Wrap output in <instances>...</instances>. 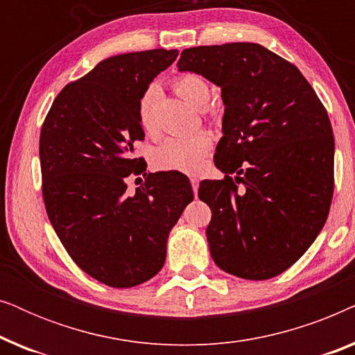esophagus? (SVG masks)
Segmentation results:
<instances>
[{
	"mask_svg": "<svg viewBox=\"0 0 355 355\" xmlns=\"http://www.w3.org/2000/svg\"><path fill=\"white\" fill-rule=\"evenodd\" d=\"M191 184H192V191L193 193L197 196V191H198V178L197 176H191Z\"/></svg>",
	"mask_w": 355,
	"mask_h": 355,
	"instance_id": "34e87169",
	"label": "esophagus"
}]
</instances>
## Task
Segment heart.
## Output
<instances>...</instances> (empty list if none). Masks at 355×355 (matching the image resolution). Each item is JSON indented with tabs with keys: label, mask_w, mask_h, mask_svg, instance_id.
I'll return each mask as SVG.
<instances>
[{
	"label": "heart",
	"mask_w": 355,
	"mask_h": 355,
	"mask_svg": "<svg viewBox=\"0 0 355 355\" xmlns=\"http://www.w3.org/2000/svg\"><path fill=\"white\" fill-rule=\"evenodd\" d=\"M173 89L176 94L196 108H205L210 100V87L200 76L179 74L174 77ZM159 98L157 85L147 87L142 98L139 101V121L144 132L148 135L157 134V121H155V106ZM213 147V139L207 132L191 135H174L164 140L155 150V164L162 169L179 173H197L203 166L207 155Z\"/></svg>",
	"instance_id": "heart-1"
}]
</instances>
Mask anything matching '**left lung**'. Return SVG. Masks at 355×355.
<instances>
[{
    "instance_id": "1",
    "label": "left lung",
    "mask_w": 355,
    "mask_h": 355,
    "mask_svg": "<svg viewBox=\"0 0 355 355\" xmlns=\"http://www.w3.org/2000/svg\"><path fill=\"white\" fill-rule=\"evenodd\" d=\"M178 66L220 85L226 106L215 153L225 178L198 187L211 210V259L239 278H275L328 218L334 137L327 110L293 62L259 43L186 48Z\"/></svg>"
}]
</instances>
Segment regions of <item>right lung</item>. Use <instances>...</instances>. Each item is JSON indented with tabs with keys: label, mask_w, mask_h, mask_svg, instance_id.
Masks as SVG:
<instances>
[{
	"label": "right lung",
	"mask_w": 355,
	"mask_h": 355,
	"mask_svg": "<svg viewBox=\"0 0 355 355\" xmlns=\"http://www.w3.org/2000/svg\"><path fill=\"white\" fill-rule=\"evenodd\" d=\"M178 50L111 56L53 101L40 132L42 193L61 244L82 271L132 288L162 270L169 231L193 192L181 173H145L135 144L145 132L139 101ZM144 173L130 194L125 179Z\"/></svg>",
	"instance_id": "add662e5"
}]
</instances>
